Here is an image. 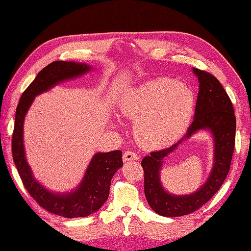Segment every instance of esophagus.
Instances as JSON below:
<instances>
[{
	"label": "esophagus",
	"instance_id": "1",
	"mask_svg": "<svg viewBox=\"0 0 251 251\" xmlns=\"http://www.w3.org/2000/svg\"><path fill=\"white\" fill-rule=\"evenodd\" d=\"M123 159L124 161L127 162V161H133V160H138L139 159V156L134 153V151H126L124 153V156H123Z\"/></svg>",
	"mask_w": 251,
	"mask_h": 251
}]
</instances>
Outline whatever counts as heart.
<instances>
[{
    "mask_svg": "<svg viewBox=\"0 0 251 251\" xmlns=\"http://www.w3.org/2000/svg\"><path fill=\"white\" fill-rule=\"evenodd\" d=\"M196 107L194 91L183 82L158 78L132 88L119 110L134 123V136L147 150L165 149L186 132Z\"/></svg>",
    "mask_w": 251,
    "mask_h": 251,
    "instance_id": "1",
    "label": "heart"
}]
</instances>
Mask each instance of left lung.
Masks as SVG:
<instances>
[{
	"label": "left lung",
	"instance_id": "8db88e82",
	"mask_svg": "<svg viewBox=\"0 0 251 251\" xmlns=\"http://www.w3.org/2000/svg\"><path fill=\"white\" fill-rule=\"evenodd\" d=\"M193 71L199 79L195 118L184 137L174 146L151 151L141 165L144 173V195L151 209L163 217H181L199 209L209 201L223 184L230 169L235 140V116L229 96L220 81L210 73L197 68ZM208 129L215 144L214 166L208 181L194 194L175 196L164 191L160 182V170L165 156L199 129Z\"/></svg>",
	"mask_w": 251,
	"mask_h": 251
}]
</instances>
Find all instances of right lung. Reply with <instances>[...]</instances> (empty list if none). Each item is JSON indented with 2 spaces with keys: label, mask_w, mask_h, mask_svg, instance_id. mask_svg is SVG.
<instances>
[{
  "label": "right lung",
  "mask_w": 251,
  "mask_h": 251,
  "mask_svg": "<svg viewBox=\"0 0 251 251\" xmlns=\"http://www.w3.org/2000/svg\"><path fill=\"white\" fill-rule=\"evenodd\" d=\"M91 68L92 67L86 64L62 60H56L45 67L21 96L12 133L13 161L27 192L44 209L70 219L93 214L107 201L111 180L114 174L123 166V153L117 150L109 153L95 154L81 183L75 191L68 194L51 193L34 179L26 160L23 142V126L26 113L36 95L51 89L60 81L80 76L90 71Z\"/></svg>",
  "instance_id": "1"
}]
</instances>
